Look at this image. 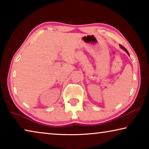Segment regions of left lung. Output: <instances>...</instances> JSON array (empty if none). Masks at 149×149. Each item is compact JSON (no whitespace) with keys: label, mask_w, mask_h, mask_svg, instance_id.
Here are the masks:
<instances>
[{"label":"left lung","mask_w":149,"mask_h":149,"mask_svg":"<svg viewBox=\"0 0 149 149\" xmlns=\"http://www.w3.org/2000/svg\"><path fill=\"white\" fill-rule=\"evenodd\" d=\"M120 47L121 48H122V49L123 50H125V51L126 52H127V54L129 55V56H130V54H129V52H128V51H127V49H125V48H124V47H123V46H122V45H120Z\"/></svg>","instance_id":"8db88e82"}]
</instances>
